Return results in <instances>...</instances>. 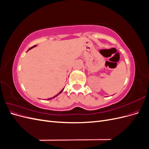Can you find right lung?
<instances>
[{
    "label": "right lung",
    "mask_w": 149,
    "mask_h": 149,
    "mask_svg": "<svg viewBox=\"0 0 149 149\" xmlns=\"http://www.w3.org/2000/svg\"><path fill=\"white\" fill-rule=\"evenodd\" d=\"M36 46H37V45H34L33 47H31L30 48H29V49H30L31 48H33V47H36ZM63 89H64V88H63V89L61 90V91H60V92L59 93H58V94H57L56 96H53V97H51V98H48V100H52V99H53V98H55V97H56V96H57L58 95H59V94H61V93L63 92Z\"/></svg>",
    "instance_id": "1"
}]
</instances>
